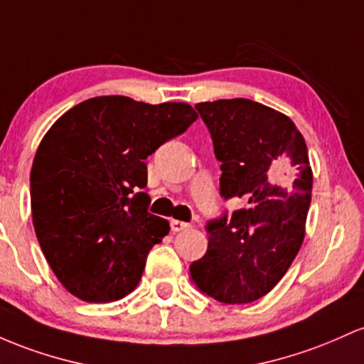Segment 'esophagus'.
I'll use <instances>...</instances> for the list:
<instances>
[{"mask_svg": "<svg viewBox=\"0 0 364 364\" xmlns=\"http://www.w3.org/2000/svg\"><path fill=\"white\" fill-rule=\"evenodd\" d=\"M170 227H171V232H182V230H187L191 225L186 222H181V220H171Z\"/></svg>", "mask_w": 364, "mask_h": 364, "instance_id": "obj_1", "label": "esophagus"}]
</instances>
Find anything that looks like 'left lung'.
Wrapping results in <instances>:
<instances>
[{
    "mask_svg": "<svg viewBox=\"0 0 364 364\" xmlns=\"http://www.w3.org/2000/svg\"><path fill=\"white\" fill-rule=\"evenodd\" d=\"M196 109L222 165L220 194L246 208L208 222V249L189 267L199 291L246 304L279 284L304 240L313 171L304 137L284 113L235 97Z\"/></svg>",
    "mask_w": 364,
    "mask_h": 364,
    "instance_id": "8db88e82",
    "label": "left lung"
}]
</instances>
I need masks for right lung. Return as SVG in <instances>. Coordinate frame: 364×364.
Segmentation results:
<instances>
[{
	"label": "right lung",
	"instance_id": "add662e5",
	"mask_svg": "<svg viewBox=\"0 0 364 364\" xmlns=\"http://www.w3.org/2000/svg\"><path fill=\"white\" fill-rule=\"evenodd\" d=\"M198 118L187 103L125 96L82 101L53 124L31 171L32 223L63 287L109 303L137 287L148 252L170 232L148 211L144 160Z\"/></svg>",
	"mask_w": 364,
	"mask_h": 364
}]
</instances>
